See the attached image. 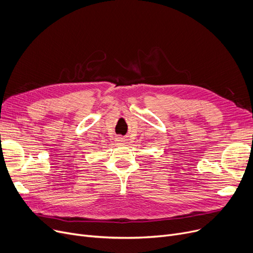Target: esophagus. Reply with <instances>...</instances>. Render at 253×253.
<instances>
[{
    "instance_id": "34e87169",
    "label": "esophagus",
    "mask_w": 253,
    "mask_h": 253,
    "mask_svg": "<svg viewBox=\"0 0 253 253\" xmlns=\"http://www.w3.org/2000/svg\"><path fill=\"white\" fill-rule=\"evenodd\" d=\"M116 141H117L118 143H120V144H125V143H127V139H126L125 137H117V138H116Z\"/></svg>"
}]
</instances>
